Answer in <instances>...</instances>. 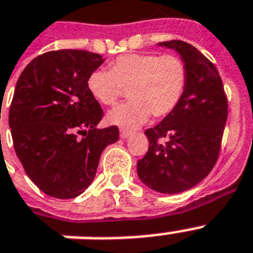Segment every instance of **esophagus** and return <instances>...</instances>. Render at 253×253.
<instances>
[{
    "instance_id": "34e87169",
    "label": "esophagus",
    "mask_w": 253,
    "mask_h": 253,
    "mask_svg": "<svg viewBox=\"0 0 253 253\" xmlns=\"http://www.w3.org/2000/svg\"><path fill=\"white\" fill-rule=\"evenodd\" d=\"M131 134H132V132H131L130 130H126V128H122V130H121V138L122 139H127Z\"/></svg>"
}]
</instances>
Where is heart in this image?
Segmentation results:
<instances>
[{
  "label": "heart",
  "mask_w": 253,
  "mask_h": 253,
  "mask_svg": "<svg viewBox=\"0 0 253 253\" xmlns=\"http://www.w3.org/2000/svg\"><path fill=\"white\" fill-rule=\"evenodd\" d=\"M188 68L176 55L126 53L110 63V71L95 69L87 76L86 86L101 105H114L125 89L130 101L107 114L111 125L132 128L152 114L164 118L174 111L184 98Z\"/></svg>",
  "instance_id": "heart-1"
}]
</instances>
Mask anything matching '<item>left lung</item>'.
I'll return each mask as SVG.
<instances>
[{"mask_svg": "<svg viewBox=\"0 0 253 253\" xmlns=\"http://www.w3.org/2000/svg\"><path fill=\"white\" fill-rule=\"evenodd\" d=\"M159 45L178 52L188 85L174 111L144 132L150 147L136 169L148 188L176 194L196 186L215 166L228 106L218 69L196 47L182 41Z\"/></svg>", "mask_w": 253, "mask_h": 253, "instance_id": "8db88e82", "label": "left lung"}]
</instances>
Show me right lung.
I'll use <instances>...</instances> for the list:
<instances>
[{
	"instance_id": "add662e5",
	"label": "right lung",
	"mask_w": 253,
	"mask_h": 253,
	"mask_svg": "<svg viewBox=\"0 0 253 253\" xmlns=\"http://www.w3.org/2000/svg\"><path fill=\"white\" fill-rule=\"evenodd\" d=\"M98 53L49 51L27 64L10 105L14 150L42 192L68 200L91 184L102 151L118 140L117 126L98 128L103 110L87 90Z\"/></svg>"
}]
</instances>
